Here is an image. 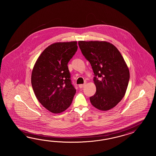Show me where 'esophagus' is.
Segmentation results:
<instances>
[{"mask_svg":"<svg viewBox=\"0 0 156 156\" xmlns=\"http://www.w3.org/2000/svg\"><path fill=\"white\" fill-rule=\"evenodd\" d=\"M85 85H86V83H84V84H80V85H79V87L81 89V88H83L84 86H85Z\"/></svg>","mask_w":156,"mask_h":156,"instance_id":"obj_1","label":"esophagus"}]
</instances>
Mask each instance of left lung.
<instances>
[{
    "mask_svg": "<svg viewBox=\"0 0 156 156\" xmlns=\"http://www.w3.org/2000/svg\"><path fill=\"white\" fill-rule=\"evenodd\" d=\"M78 45L94 72L96 92L90 97L95 108H113L125 94L130 79L128 66L118 49L107 42L79 41Z\"/></svg>",
    "mask_w": 156,
    "mask_h": 156,
    "instance_id": "1",
    "label": "left lung"
}]
</instances>
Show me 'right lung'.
<instances>
[{
  "mask_svg": "<svg viewBox=\"0 0 156 156\" xmlns=\"http://www.w3.org/2000/svg\"><path fill=\"white\" fill-rule=\"evenodd\" d=\"M76 42L55 43L43 51L31 74V85L39 102L53 113L71 104L76 89L67 64L77 51Z\"/></svg>",
  "mask_w": 156,
  "mask_h": 156,
  "instance_id": "add662e5",
  "label": "right lung"
}]
</instances>
